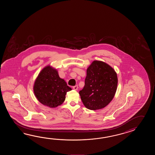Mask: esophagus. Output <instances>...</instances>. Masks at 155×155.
Masks as SVG:
<instances>
[{"mask_svg":"<svg viewBox=\"0 0 155 155\" xmlns=\"http://www.w3.org/2000/svg\"><path fill=\"white\" fill-rule=\"evenodd\" d=\"M73 89L74 90H78V86L77 85L74 86H73Z\"/></svg>","mask_w":155,"mask_h":155,"instance_id":"34e87169","label":"esophagus"}]
</instances>
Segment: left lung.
<instances>
[{
    "mask_svg": "<svg viewBox=\"0 0 155 155\" xmlns=\"http://www.w3.org/2000/svg\"><path fill=\"white\" fill-rule=\"evenodd\" d=\"M118 79L117 73L109 64L94 60L86 70L85 86L79 94L87 109H103L115 95Z\"/></svg>",
    "mask_w": 155,
    "mask_h": 155,
    "instance_id": "1",
    "label": "left lung"
}]
</instances>
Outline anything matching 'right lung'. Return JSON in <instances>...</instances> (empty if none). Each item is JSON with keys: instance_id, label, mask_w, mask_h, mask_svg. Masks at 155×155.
Returning <instances> with one entry per match:
<instances>
[{"instance_id": "add662e5", "label": "right lung", "mask_w": 155, "mask_h": 155, "mask_svg": "<svg viewBox=\"0 0 155 155\" xmlns=\"http://www.w3.org/2000/svg\"><path fill=\"white\" fill-rule=\"evenodd\" d=\"M71 90L66 81L60 78L58 70L50 65L40 71L33 86L36 99L50 108L61 105L65 100L66 92Z\"/></svg>"}]
</instances>
